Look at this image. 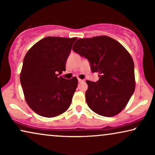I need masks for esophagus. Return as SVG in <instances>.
<instances>
[{"label": "esophagus", "instance_id": "obj_1", "mask_svg": "<svg viewBox=\"0 0 155 155\" xmlns=\"http://www.w3.org/2000/svg\"><path fill=\"white\" fill-rule=\"evenodd\" d=\"M78 81H79V83H83V82L84 81V80H82V79H78Z\"/></svg>", "mask_w": 155, "mask_h": 155}]
</instances>
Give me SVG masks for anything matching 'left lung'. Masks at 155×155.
Wrapping results in <instances>:
<instances>
[{
    "label": "left lung",
    "instance_id": "left-lung-1",
    "mask_svg": "<svg viewBox=\"0 0 155 155\" xmlns=\"http://www.w3.org/2000/svg\"><path fill=\"white\" fill-rule=\"evenodd\" d=\"M73 51L85 57L91 69L99 74V80H87L86 101L97 114L113 117L127 106L135 91L134 62L120 43L108 36L78 39Z\"/></svg>",
    "mask_w": 155,
    "mask_h": 155
}]
</instances>
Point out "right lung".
<instances>
[{"label":"right lung","instance_id":"obj_1","mask_svg":"<svg viewBox=\"0 0 155 155\" xmlns=\"http://www.w3.org/2000/svg\"><path fill=\"white\" fill-rule=\"evenodd\" d=\"M76 38L46 37L28 51L20 74L27 104L37 114L58 116L71 105L78 85L76 76H59L65 71L66 61Z\"/></svg>","mask_w":155,"mask_h":155}]
</instances>
